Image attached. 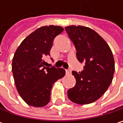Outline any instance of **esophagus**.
Listing matches in <instances>:
<instances>
[{
    "label": "esophagus",
    "instance_id": "34e87169",
    "mask_svg": "<svg viewBox=\"0 0 123 123\" xmlns=\"http://www.w3.org/2000/svg\"><path fill=\"white\" fill-rule=\"evenodd\" d=\"M65 73H66V74H67V75H70V74H71V71H70V70H66Z\"/></svg>",
    "mask_w": 123,
    "mask_h": 123
}]
</instances>
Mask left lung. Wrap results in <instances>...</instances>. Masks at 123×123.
I'll use <instances>...</instances> for the list:
<instances>
[{
  "instance_id": "left-lung-1",
  "label": "left lung",
  "mask_w": 123,
  "mask_h": 123,
  "mask_svg": "<svg viewBox=\"0 0 123 123\" xmlns=\"http://www.w3.org/2000/svg\"><path fill=\"white\" fill-rule=\"evenodd\" d=\"M76 48L78 61L84 62L83 71H73L76 83L68 90V98L80 105L92 103L99 99L112 83L115 61L111 48L92 29L82 25L65 27Z\"/></svg>"
}]
</instances>
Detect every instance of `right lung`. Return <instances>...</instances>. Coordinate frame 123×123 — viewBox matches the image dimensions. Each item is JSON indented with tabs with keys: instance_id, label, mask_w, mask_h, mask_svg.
I'll list each match as a JSON object with an SVG mask.
<instances>
[{
	"instance_id": "right-lung-1",
	"label": "right lung",
	"mask_w": 123,
	"mask_h": 123,
	"mask_svg": "<svg viewBox=\"0 0 123 123\" xmlns=\"http://www.w3.org/2000/svg\"><path fill=\"white\" fill-rule=\"evenodd\" d=\"M64 29L58 25L42 26L25 37L15 52L12 71L17 90L29 105L45 106L53 84L65 75L63 68L45 67L53 41Z\"/></svg>"
}]
</instances>
